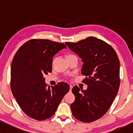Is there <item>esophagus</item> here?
Masks as SVG:
<instances>
[{
  "label": "esophagus",
  "mask_w": 133,
  "mask_h": 133,
  "mask_svg": "<svg viewBox=\"0 0 133 133\" xmlns=\"http://www.w3.org/2000/svg\"><path fill=\"white\" fill-rule=\"evenodd\" d=\"M69 87H70V90H69V91H71L72 88H73V86H72L71 85H69Z\"/></svg>",
  "instance_id": "34e87169"
}]
</instances>
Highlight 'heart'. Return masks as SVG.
<instances>
[{"label": "heart", "mask_w": 133, "mask_h": 133, "mask_svg": "<svg viewBox=\"0 0 133 133\" xmlns=\"http://www.w3.org/2000/svg\"><path fill=\"white\" fill-rule=\"evenodd\" d=\"M71 55H68V57H69V56H71Z\"/></svg>", "instance_id": "heart-1"}]
</instances>
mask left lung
<instances>
[{
	"instance_id": "1",
	"label": "left lung",
	"mask_w": 133,
	"mask_h": 133,
	"mask_svg": "<svg viewBox=\"0 0 133 133\" xmlns=\"http://www.w3.org/2000/svg\"><path fill=\"white\" fill-rule=\"evenodd\" d=\"M83 62L84 90L75 85L72 92L75 100L71 105L75 118L85 123L102 117L112 105L120 84V61L111 45L96 37H88L78 42H65Z\"/></svg>"
}]
</instances>
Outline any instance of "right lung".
<instances>
[{
    "label": "right lung",
    "instance_id": "right-lung-1",
    "mask_svg": "<svg viewBox=\"0 0 133 133\" xmlns=\"http://www.w3.org/2000/svg\"><path fill=\"white\" fill-rule=\"evenodd\" d=\"M66 48L62 43L48 39H31L20 47L11 68V92L20 108L29 117L44 120L51 117L69 85L59 82L51 88L44 75L52 71L53 57Z\"/></svg>",
    "mask_w": 133,
    "mask_h": 133
}]
</instances>
